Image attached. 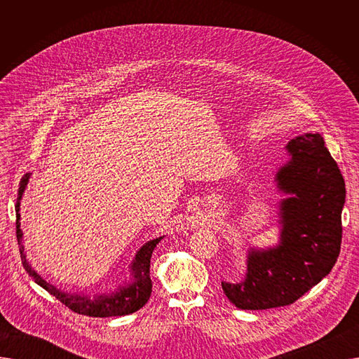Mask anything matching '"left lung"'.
<instances>
[{
  "label": "left lung",
  "instance_id": "8db88e82",
  "mask_svg": "<svg viewBox=\"0 0 359 359\" xmlns=\"http://www.w3.org/2000/svg\"><path fill=\"white\" fill-rule=\"evenodd\" d=\"M291 160L276 180L291 194L280 203V244L250 250L248 276L222 282V291L241 310L290 306L317 285L341 253L345 180L320 134L299 135L287 145Z\"/></svg>",
  "mask_w": 359,
  "mask_h": 359
}]
</instances>
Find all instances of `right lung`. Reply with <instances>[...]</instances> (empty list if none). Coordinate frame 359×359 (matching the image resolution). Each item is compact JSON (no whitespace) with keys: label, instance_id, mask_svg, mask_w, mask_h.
<instances>
[{"label":"right lung","instance_id":"add662e5","mask_svg":"<svg viewBox=\"0 0 359 359\" xmlns=\"http://www.w3.org/2000/svg\"><path fill=\"white\" fill-rule=\"evenodd\" d=\"M29 176L26 175L22 182H20V187H18V201H20L25 187L27 184ZM17 201L15 205V236H17V241H18V250H20V256H22V263L25 269L33 276V280L36 284H39L43 290H46L50 295H53L56 299L61 301L64 306H67L69 310L83 314V316H90V317H113V316H125V314H130L138 311L141 307L145 306L147 301L149 299L151 295V278H149V260H151V255H153L154 248L158 244V241L161 240V237L151 240L148 243H145L144 246L141 248V250L138 252L134 265H132V271H134V282L126 288L119 290V292L111 294L110 297L106 295H100L97 298L91 299L90 297H84V295H77V294H67L62 292L61 290H56L55 287H52L50 284L45 279H42L39 275H37L34 271H32V268L29 266V263L26 260L25 256V249L22 246V230H20V214H18V206H20V202Z\"/></svg>","mask_w":359,"mask_h":359}]
</instances>
